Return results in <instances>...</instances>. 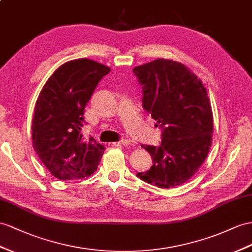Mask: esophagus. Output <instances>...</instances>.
Here are the masks:
<instances>
[{"label":"esophagus","instance_id":"esophagus-1","mask_svg":"<svg viewBox=\"0 0 252 252\" xmlns=\"http://www.w3.org/2000/svg\"><path fill=\"white\" fill-rule=\"evenodd\" d=\"M131 144V140L128 139H122L120 141H118V143H114L113 146H116V147H119V146H128Z\"/></svg>","mask_w":252,"mask_h":252}]
</instances>
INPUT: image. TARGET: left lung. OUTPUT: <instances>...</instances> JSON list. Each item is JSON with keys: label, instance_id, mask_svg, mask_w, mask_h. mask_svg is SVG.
I'll list each match as a JSON object with an SVG mask.
<instances>
[{"label": "left lung", "instance_id": "8db88e82", "mask_svg": "<svg viewBox=\"0 0 252 252\" xmlns=\"http://www.w3.org/2000/svg\"><path fill=\"white\" fill-rule=\"evenodd\" d=\"M143 86V107L162 128L158 147L141 145L151 168L137 172L159 189L181 185L198 171L212 144L213 113L208 93L183 63L159 59L133 69Z\"/></svg>", "mask_w": 252, "mask_h": 252}]
</instances>
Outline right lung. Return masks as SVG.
Wrapping results in <instances>:
<instances>
[{"label":"right lung","instance_id":"obj_1","mask_svg":"<svg viewBox=\"0 0 252 252\" xmlns=\"http://www.w3.org/2000/svg\"><path fill=\"white\" fill-rule=\"evenodd\" d=\"M111 68L92 60L68 62L44 84L36 101L32 138L38 158L60 180L89 177L98 168L104 147L82 137L84 112Z\"/></svg>","mask_w":252,"mask_h":252}]
</instances>
